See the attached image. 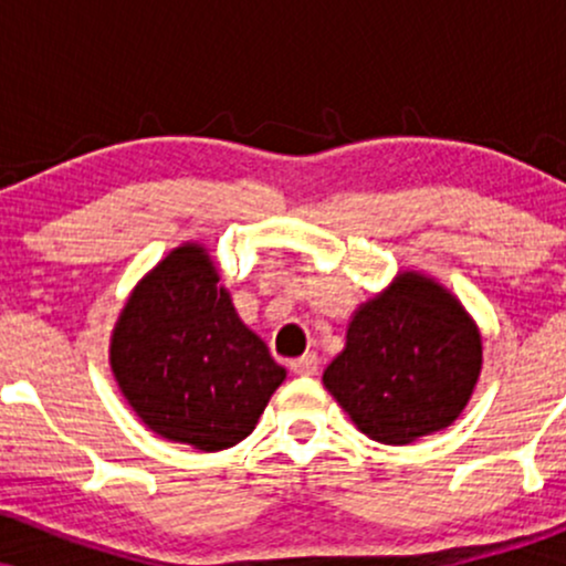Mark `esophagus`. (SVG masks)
<instances>
[{"instance_id":"34e87169","label":"esophagus","mask_w":566,"mask_h":566,"mask_svg":"<svg viewBox=\"0 0 566 566\" xmlns=\"http://www.w3.org/2000/svg\"><path fill=\"white\" fill-rule=\"evenodd\" d=\"M316 369H319V356L316 354H305L301 359L290 361V373L295 375H316Z\"/></svg>"}]
</instances>
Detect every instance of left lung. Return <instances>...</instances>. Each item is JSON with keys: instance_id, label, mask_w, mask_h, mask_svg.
Listing matches in <instances>:
<instances>
[{"instance_id": "8db88e82", "label": "left lung", "mask_w": 566, "mask_h": 566, "mask_svg": "<svg viewBox=\"0 0 566 566\" xmlns=\"http://www.w3.org/2000/svg\"><path fill=\"white\" fill-rule=\"evenodd\" d=\"M482 365L465 305L423 271H399L354 311L322 382L365 437L401 447L460 418Z\"/></svg>"}]
</instances>
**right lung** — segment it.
<instances>
[{
	"label": "right lung",
	"instance_id": "add662e5",
	"mask_svg": "<svg viewBox=\"0 0 566 566\" xmlns=\"http://www.w3.org/2000/svg\"><path fill=\"white\" fill-rule=\"evenodd\" d=\"M108 365L146 428L201 452L250 437L287 378L239 319L199 242L175 247L135 284L112 329Z\"/></svg>",
	"mask_w": 566,
	"mask_h": 566
}]
</instances>
